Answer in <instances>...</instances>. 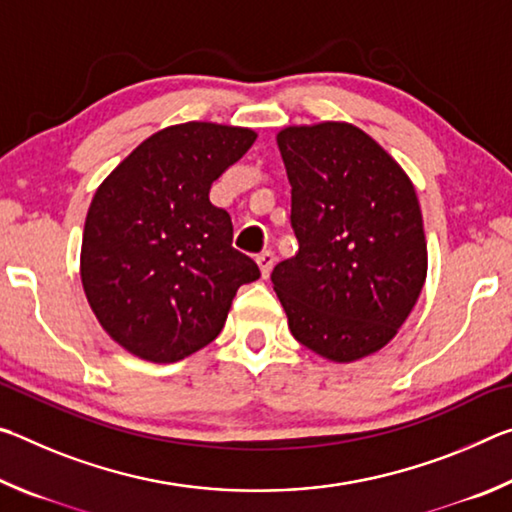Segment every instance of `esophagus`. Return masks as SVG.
I'll use <instances>...</instances> for the list:
<instances>
[{"instance_id": "obj_1", "label": "esophagus", "mask_w": 512, "mask_h": 512, "mask_svg": "<svg viewBox=\"0 0 512 512\" xmlns=\"http://www.w3.org/2000/svg\"><path fill=\"white\" fill-rule=\"evenodd\" d=\"M257 264H259V271H262V277H268L273 271L275 255L271 253V250H264V253L257 255Z\"/></svg>"}]
</instances>
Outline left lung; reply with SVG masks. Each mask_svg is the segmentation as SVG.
Returning <instances> with one entry per match:
<instances>
[{"instance_id":"obj_1","label":"left lung","mask_w":512,"mask_h":512,"mask_svg":"<svg viewBox=\"0 0 512 512\" xmlns=\"http://www.w3.org/2000/svg\"><path fill=\"white\" fill-rule=\"evenodd\" d=\"M291 183L296 257L271 273L289 329L332 361L393 339L427 277V241L411 180L357 126L323 121L277 135Z\"/></svg>"}]
</instances>
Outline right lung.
<instances>
[{
  "mask_svg": "<svg viewBox=\"0 0 512 512\" xmlns=\"http://www.w3.org/2000/svg\"><path fill=\"white\" fill-rule=\"evenodd\" d=\"M250 128L207 121L144 140L103 180L83 230L81 280L121 348L173 363L214 341L257 264L232 248L230 214L210 187L255 142Z\"/></svg>",
  "mask_w": 512,
  "mask_h": 512,
  "instance_id": "1",
  "label": "right lung"
}]
</instances>
